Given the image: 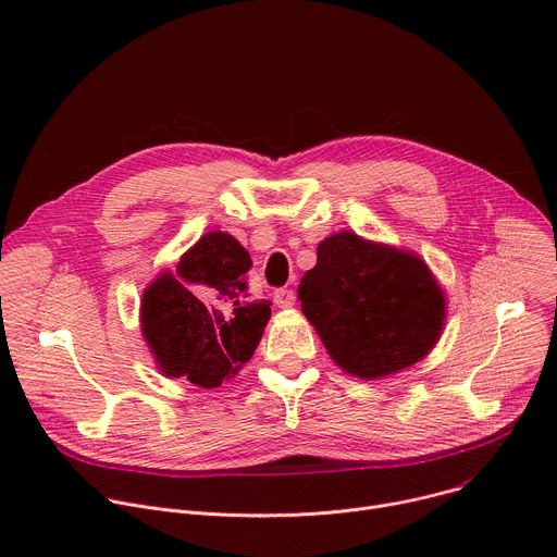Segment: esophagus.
<instances>
[{
    "label": "esophagus",
    "instance_id": "1",
    "mask_svg": "<svg viewBox=\"0 0 557 557\" xmlns=\"http://www.w3.org/2000/svg\"><path fill=\"white\" fill-rule=\"evenodd\" d=\"M294 301H296V294H294L292 289L281 287V289L274 292V304H276L278 308H292Z\"/></svg>",
    "mask_w": 557,
    "mask_h": 557
}]
</instances>
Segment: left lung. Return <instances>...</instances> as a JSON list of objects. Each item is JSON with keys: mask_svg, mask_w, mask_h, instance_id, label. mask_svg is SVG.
I'll list each match as a JSON object with an SVG mask.
<instances>
[{"mask_svg": "<svg viewBox=\"0 0 557 557\" xmlns=\"http://www.w3.org/2000/svg\"><path fill=\"white\" fill-rule=\"evenodd\" d=\"M298 298L332 361L361 379L421 361L446 319L444 292L417 253L348 230L319 243Z\"/></svg>", "mask_w": 557, "mask_h": 557, "instance_id": "left-lung-1", "label": "left lung"}]
</instances>
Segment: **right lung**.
Masks as SVG:
<instances>
[{
    "instance_id": "right-lung-1",
    "label": "right lung",
    "mask_w": 557,
    "mask_h": 557,
    "mask_svg": "<svg viewBox=\"0 0 557 557\" xmlns=\"http://www.w3.org/2000/svg\"><path fill=\"white\" fill-rule=\"evenodd\" d=\"M247 249L225 232H209L174 272L143 294V336L164 376L219 388L247 363L270 321V301H251Z\"/></svg>"
}]
</instances>
